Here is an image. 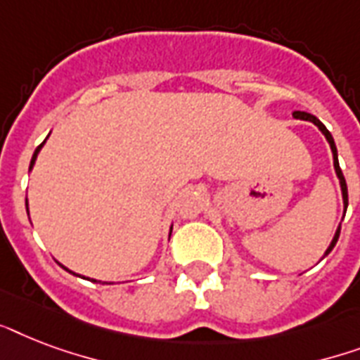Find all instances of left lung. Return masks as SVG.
<instances>
[{
  "label": "left lung",
  "instance_id": "8db88e82",
  "mask_svg": "<svg viewBox=\"0 0 360 360\" xmlns=\"http://www.w3.org/2000/svg\"><path fill=\"white\" fill-rule=\"evenodd\" d=\"M293 117L295 120H302V121H310V123H314L316 127H318L321 132H323V136L327 138V141H329V146H330V151H333V160H335V172L336 175H338V179H340V188H342V198H344V205L347 207V185H346V179H344V174H342V169H340V164H338V153H336V146H335V140H333V136H330V132L327 130V127H325L321 121L316 117V115L312 114H307V112H293ZM338 237H340V226H338V230H336L335 237H333V240H330V245L329 248L325 250V256L329 254L333 248H335L336 245V240H338Z\"/></svg>",
  "mask_w": 360,
  "mask_h": 360
}]
</instances>
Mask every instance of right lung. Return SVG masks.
Segmentation results:
<instances>
[{"instance_id":"add662e5","label":"right lung","mask_w":360,"mask_h":360,"mask_svg":"<svg viewBox=\"0 0 360 360\" xmlns=\"http://www.w3.org/2000/svg\"><path fill=\"white\" fill-rule=\"evenodd\" d=\"M44 141H46V140H44ZM44 141H42L41 146H39V147H37V149H35V153H33V157H31V164H30V169H31V168H33V164H35V160H37V155H39V151H41V147H42V146H44ZM25 207H27V200H25ZM169 236H172V231H169ZM61 267H63V265H61ZM63 269H67V267H63ZM67 271H69V269H67ZM69 273H72V271H69ZM93 282H97V280H93Z\"/></svg>"}]
</instances>
